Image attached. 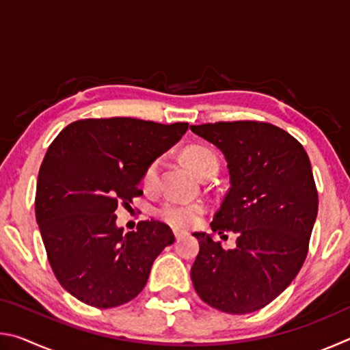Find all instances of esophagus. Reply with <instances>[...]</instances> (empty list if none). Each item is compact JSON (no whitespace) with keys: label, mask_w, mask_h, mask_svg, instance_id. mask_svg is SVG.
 <instances>
[{"label":"esophagus","mask_w":350,"mask_h":350,"mask_svg":"<svg viewBox=\"0 0 350 350\" xmlns=\"http://www.w3.org/2000/svg\"><path fill=\"white\" fill-rule=\"evenodd\" d=\"M187 236V233L185 232H180V230H174V238H176V241H180V239H183Z\"/></svg>","instance_id":"1"}]
</instances>
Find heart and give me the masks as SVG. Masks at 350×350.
<instances>
[{"label":"heart","mask_w":350,"mask_h":350,"mask_svg":"<svg viewBox=\"0 0 350 350\" xmlns=\"http://www.w3.org/2000/svg\"><path fill=\"white\" fill-rule=\"evenodd\" d=\"M183 161L193 171L194 174L200 177L210 170H219V157L217 154L205 146H191L183 152ZM159 168H161V159H156L148 165L144 173V187L152 188L157 182ZM205 215V206L200 204H185L167 200L159 208V216L165 222L173 225L176 228H191L200 222Z\"/></svg>","instance_id":"1"}]
</instances>
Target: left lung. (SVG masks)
Masks as SVG:
<instances>
[{
	"label": "left lung",
	"instance_id": "left-lung-1",
	"mask_svg": "<svg viewBox=\"0 0 350 350\" xmlns=\"http://www.w3.org/2000/svg\"><path fill=\"white\" fill-rule=\"evenodd\" d=\"M189 129L225 156L230 189L211 230L236 234V247L224 250L210 234L193 233L199 241L193 286L217 310L256 312L290 286L306 260L318 213L309 156L270 123L217 122Z\"/></svg>",
	"mask_w": 350,
	"mask_h": 350
}]
</instances>
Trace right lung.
<instances>
[{
    "mask_svg": "<svg viewBox=\"0 0 350 350\" xmlns=\"http://www.w3.org/2000/svg\"><path fill=\"white\" fill-rule=\"evenodd\" d=\"M187 129L180 122L85 118L51 144L38 173L35 216L54 275L81 303L111 309L134 299L154 259L174 242L168 225L152 219L123 233L116 210L140 196L148 165Z\"/></svg>",
    "mask_w": 350,
    "mask_h": 350,
    "instance_id": "1",
    "label": "right lung"
}]
</instances>
